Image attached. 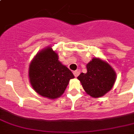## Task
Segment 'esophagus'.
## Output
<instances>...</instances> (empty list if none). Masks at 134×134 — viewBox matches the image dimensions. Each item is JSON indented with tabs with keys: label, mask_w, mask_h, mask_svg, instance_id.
I'll return each instance as SVG.
<instances>
[{
	"label": "esophagus",
	"mask_w": 134,
	"mask_h": 134,
	"mask_svg": "<svg viewBox=\"0 0 134 134\" xmlns=\"http://www.w3.org/2000/svg\"><path fill=\"white\" fill-rule=\"evenodd\" d=\"M73 74H74V75L76 77H77L80 74V70L79 69H77V70H76V71H74Z\"/></svg>",
	"instance_id": "34e87169"
}]
</instances>
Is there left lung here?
<instances>
[{"instance_id":"1","label":"left lung","mask_w":134,"mask_h":134,"mask_svg":"<svg viewBox=\"0 0 134 134\" xmlns=\"http://www.w3.org/2000/svg\"><path fill=\"white\" fill-rule=\"evenodd\" d=\"M86 67L87 73L81 74L78 79L87 94L92 97H100L110 91L116 76L110 65L99 58H93Z\"/></svg>"}]
</instances>
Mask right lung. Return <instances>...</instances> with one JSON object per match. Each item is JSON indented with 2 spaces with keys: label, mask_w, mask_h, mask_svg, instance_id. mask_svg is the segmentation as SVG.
Returning a JSON list of instances; mask_svg holds the SVG:
<instances>
[{
  "label": "right lung",
  "mask_w": 134,
  "mask_h": 134,
  "mask_svg": "<svg viewBox=\"0 0 134 134\" xmlns=\"http://www.w3.org/2000/svg\"><path fill=\"white\" fill-rule=\"evenodd\" d=\"M29 77L33 89L40 95L56 99L65 92L69 80L74 76L61 64L58 56L51 47L36 55L29 68Z\"/></svg>",
  "instance_id": "add662e5"
}]
</instances>
